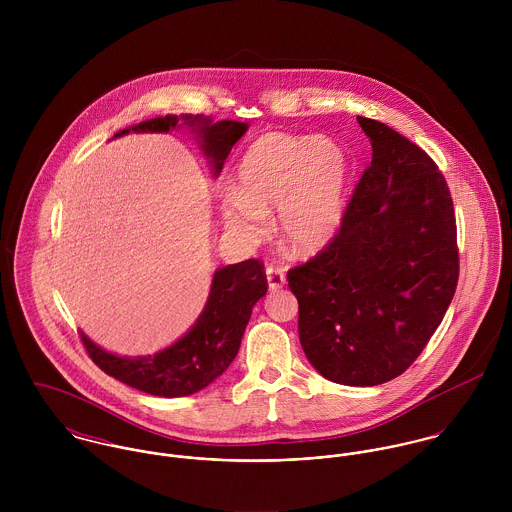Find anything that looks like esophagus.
I'll return each instance as SVG.
<instances>
[{
    "mask_svg": "<svg viewBox=\"0 0 512 512\" xmlns=\"http://www.w3.org/2000/svg\"><path fill=\"white\" fill-rule=\"evenodd\" d=\"M266 278H268V286L270 290H280L284 288L286 284V274L282 268H276V266H268L266 268Z\"/></svg>",
    "mask_w": 512,
    "mask_h": 512,
    "instance_id": "1",
    "label": "esophagus"
}]
</instances>
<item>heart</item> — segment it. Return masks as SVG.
Segmentation results:
<instances>
[{"label": "heart", "mask_w": 512, "mask_h": 512, "mask_svg": "<svg viewBox=\"0 0 512 512\" xmlns=\"http://www.w3.org/2000/svg\"><path fill=\"white\" fill-rule=\"evenodd\" d=\"M347 181V157L335 142L272 132L242 155L236 191L220 205L222 219L240 236L262 240L268 215L280 211V236L288 250L315 254L343 224Z\"/></svg>", "instance_id": "b5f03b06"}]
</instances>
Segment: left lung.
<instances>
[{
    "label": "left lung",
    "mask_w": 512,
    "mask_h": 512,
    "mask_svg": "<svg viewBox=\"0 0 512 512\" xmlns=\"http://www.w3.org/2000/svg\"><path fill=\"white\" fill-rule=\"evenodd\" d=\"M335 238L288 272L299 343L325 378L376 386L412 365L457 288L455 211L436 161L382 122Z\"/></svg>",
    "instance_id": "left-lung-1"
}]
</instances>
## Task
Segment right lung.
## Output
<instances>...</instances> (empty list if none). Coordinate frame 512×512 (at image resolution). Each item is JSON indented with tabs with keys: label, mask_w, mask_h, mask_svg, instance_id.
<instances>
[{
	"label": "right lung",
	"mask_w": 512,
	"mask_h": 512,
	"mask_svg": "<svg viewBox=\"0 0 512 512\" xmlns=\"http://www.w3.org/2000/svg\"><path fill=\"white\" fill-rule=\"evenodd\" d=\"M179 122L197 132L215 175H219L232 146L248 130V124L234 120L213 122L205 116L185 114L177 118L167 114L126 128L114 138L130 132H169ZM266 292L264 264L250 258L215 272L207 305L197 323L185 337L153 357L128 359L112 355L94 345L84 333H80V341L92 363L116 380L153 396H189L209 386L234 361L252 307Z\"/></svg>",
	"instance_id": "right-lung-1"
}]
</instances>
